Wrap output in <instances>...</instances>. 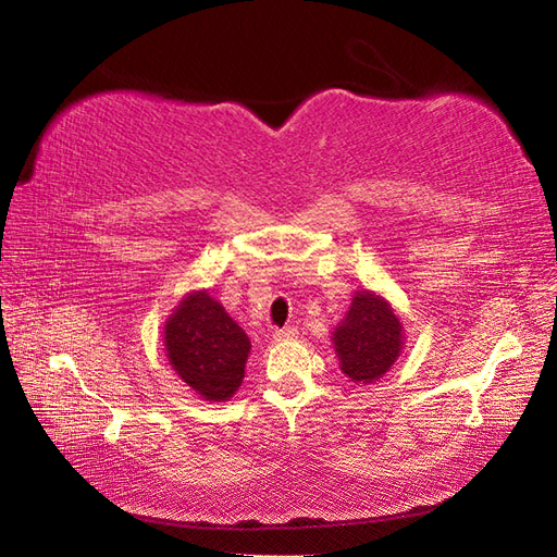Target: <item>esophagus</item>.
Here are the masks:
<instances>
[{
  "mask_svg": "<svg viewBox=\"0 0 557 557\" xmlns=\"http://www.w3.org/2000/svg\"><path fill=\"white\" fill-rule=\"evenodd\" d=\"M275 343H286V339H294V337H298V331L296 329H280V331H275Z\"/></svg>",
  "mask_w": 557,
  "mask_h": 557,
  "instance_id": "esophagus-1",
  "label": "esophagus"
}]
</instances>
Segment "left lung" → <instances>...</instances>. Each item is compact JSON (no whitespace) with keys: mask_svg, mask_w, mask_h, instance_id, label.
Instances as JSON below:
<instances>
[{"mask_svg":"<svg viewBox=\"0 0 557 557\" xmlns=\"http://www.w3.org/2000/svg\"><path fill=\"white\" fill-rule=\"evenodd\" d=\"M339 370L354 384H374L396 366L405 345L403 321L393 305L370 289L356 292L345 319L333 329Z\"/></svg>","mask_w":557,"mask_h":557,"instance_id":"1","label":"left lung"}]
</instances>
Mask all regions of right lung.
Instances as JSON below:
<instances>
[{
  "mask_svg": "<svg viewBox=\"0 0 557 557\" xmlns=\"http://www.w3.org/2000/svg\"><path fill=\"white\" fill-rule=\"evenodd\" d=\"M164 349L173 372L208 403L233 398L243 384L252 345L208 289L189 292L164 324Z\"/></svg>",
  "mask_w": 557,
  "mask_h": 557,
  "instance_id": "add662e5",
  "label": "right lung"
}]
</instances>
